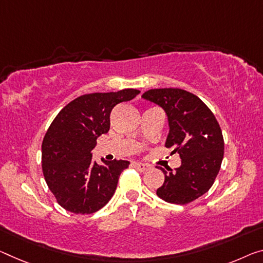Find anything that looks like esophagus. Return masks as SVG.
<instances>
[{"instance_id":"1","label":"esophagus","mask_w":263,"mask_h":263,"mask_svg":"<svg viewBox=\"0 0 263 263\" xmlns=\"http://www.w3.org/2000/svg\"><path fill=\"white\" fill-rule=\"evenodd\" d=\"M133 165H134L135 169H137V171L143 173L145 171H148L149 169V165L145 164V163H141V162H134L133 163Z\"/></svg>"}]
</instances>
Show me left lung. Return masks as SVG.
Returning <instances> with one entry per match:
<instances>
[{
	"label": "left lung",
	"mask_w": 263,
	"mask_h": 263,
	"mask_svg": "<svg viewBox=\"0 0 263 263\" xmlns=\"http://www.w3.org/2000/svg\"><path fill=\"white\" fill-rule=\"evenodd\" d=\"M142 98L165 111L169 124L165 147L181 157V165L175 171L160 167L164 182L156 191L157 196L175 204L199 199L211 189L223 159L224 142L219 122L211 109L187 90L151 89Z\"/></svg>",
	"instance_id": "1"
}]
</instances>
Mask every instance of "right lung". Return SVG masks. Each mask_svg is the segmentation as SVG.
I'll use <instances>...</instances> for the list:
<instances>
[{
	"instance_id": "obj_1",
	"label": "right lung",
	"mask_w": 263,
	"mask_h": 263,
	"mask_svg": "<svg viewBox=\"0 0 263 263\" xmlns=\"http://www.w3.org/2000/svg\"><path fill=\"white\" fill-rule=\"evenodd\" d=\"M140 90L92 92L72 100L52 121L42 142L44 180L58 203L75 214H92L106 205L129 161H92L96 139L110 128L116 104L135 98Z\"/></svg>"
}]
</instances>
